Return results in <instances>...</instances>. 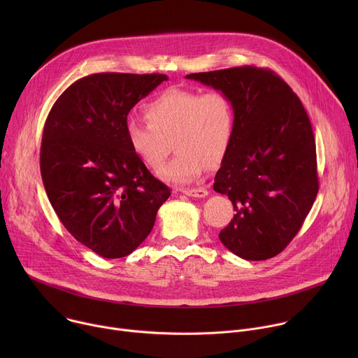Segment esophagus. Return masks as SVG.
I'll return each mask as SVG.
<instances>
[{
	"instance_id": "esophagus-1",
	"label": "esophagus",
	"mask_w": 358,
	"mask_h": 358,
	"mask_svg": "<svg viewBox=\"0 0 358 358\" xmlns=\"http://www.w3.org/2000/svg\"><path fill=\"white\" fill-rule=\"evenodd\" d=\"M182 194L188 195V196H194V198H203L208 195V191L206 188H182L181 189Z\"/></svg>"
}]
</instances>
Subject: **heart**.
I'll list each match as a JSON object with an SVG mask.
<instances>
[{
  "instance_id": "b5f03b06",
  "label": "heart",
  "mask_w": 358,
  "mask_h": 358,
  "mask_svg": "<svg viewBox=\"0 0 358 358\" xmlns=\"http://www.w3.org/2000/svg\"><path fill=\"white\" fill-rule=\"evenodd\" d=\"M144 115L148 123H126V138L130 150L152 170L163 166L173 141L177 155L159 171L164 181L191 182L207 166L221 164L235 133L234 103L222 90L202 93L173 86L151 99Z\"/></svg>"
}]
</instances>
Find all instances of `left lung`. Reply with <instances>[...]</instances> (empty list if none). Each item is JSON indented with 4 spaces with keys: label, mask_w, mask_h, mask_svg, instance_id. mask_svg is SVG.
<instances>
[{
    "label": "left lung",
    "mask_w": 358,
    "mask_h": 358,
    "mask_svg": "<svg viewBox=\"0 0 358 358\" xmlns=\"http://www.w3.org/2000/svg\"><path fill=\"white\" fill-rule=\"evenodd\" d=\"M185 78L225 92L235 109L234 138L214 182L235 215L220 239L242 259L273 258L299 232L319 191L309 116L271 69L238 66Z\"/></svg>",
    "instance_id": "1"
}]
</instances>
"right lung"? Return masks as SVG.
I'll return each mask as SVG.
<instances>
[{
	"mask_svg": "<svg viewBox=\"0 0 358 358\" xmlns=\"http://www.w3.org/2000/svg\"><path fill=\"white\" fill-rule=\"evenodd\" d=\"M164 80L162 73L85 76L58 97L45 122L41 176L50 206L101 258L131 253L171 195L126 138L129 112Z\"/></svg>",
	"mask_w": 358,
	"mask_h": 358,
	"instance_id": "right-lung-1",
	"label": "right lung"
}]
</instances>
